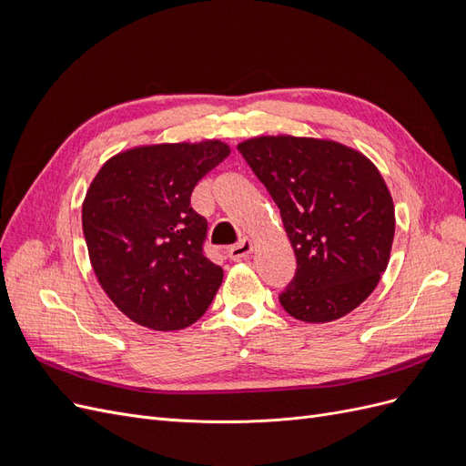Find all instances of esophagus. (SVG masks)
<instances>
[{"label": "esophagus", "instance_id": "esophagus-1", "mask_svg": "<svg viewBox=\"0 0 466 466\" xmlns=\"http://www.w3.org/2000/svg\"><path fill=\"white\" fill-rule=\"evenodd\" d=\"M250 252H252V241L250 238H241V241H238L235 247L229 248V258L235 262L247 260L250 257Z\"/></svg>", "mask_w": 466, "mask_h": 466}]
</instances>
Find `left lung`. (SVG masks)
Here are the masks:
<instances>
[{
	"label": "left lung",
	"instance_id": "obj_1",
	"mask_svg": "<svg viewBox=\"0 0 466 466\" xmlns=\"http://www.w3.org/2000/svg\"><path fill=\"white\" fill-rule=\"evenodd\" d=\"M237 149L279 208L298 258L281 307L303 322L354 311L387 270L394 238V204L377 167L332 139L258 136Z\"/></svg>",
	"mask_w": 466,
	"mask_h": 466
}]
</instances>
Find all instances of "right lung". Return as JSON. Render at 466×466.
I'll return each instance as SVG.
<instances>
[{"label": "right lung", "mask_w": 466, "mask_h": 466, "mask_svg": "<svg viewBox=\"0 0 466 466\" xmlns=\"http://www.w3.org/2000/svg\"><path fill=\"white\" fill-rule=\"evenodd\" d=\"M229 153L219 139L139 146L116 153L93 178L83 235L98 284L130 320L180 330L214 301L223 270L204 255L208 221L190 196Z\"/></svg>", "instance_id": "obj_1"}]
</instances>
